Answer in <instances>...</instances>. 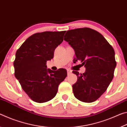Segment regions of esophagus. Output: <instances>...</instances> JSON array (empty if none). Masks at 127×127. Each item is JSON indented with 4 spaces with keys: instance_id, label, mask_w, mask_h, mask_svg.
Instances as JSON below:
<instances>
[{
    "instance_id": "esophagus-1",
    "label": "esophagus",
    "mask_w": 127,
    "mask_h": 127,
    "mask_svg": "<svg viewBox=\"0 0 127 127\" xmlns=\"http://www.w3.org/2000/svg\"><path fill=\"white\" fill-rule=\"evenodd\" d=\"M72 72V71L71 70L67 69V73H68V75H69V74H71Z\"/></svg>"
}]
</instances>
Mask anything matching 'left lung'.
Segmentation results:
<instances>
[{
	"label": "left lung",
	"instance_id": "8db88e82",
	"mask_svg": "<svg viewBox=\"0 0 127 127\" xmlns=\"http://www.w3.org/2000/svg\"><path fill=\"white\" fill-rule=\"evenodd\" d=\"M64 40L74 49L75 61H81L86 72L77 76L72 86L75 97L85 102L97 100L107 90L117 65L114 49L101 34L84 27L68 30Z\"/></svg>",
	"mask_w": 127,
	"mask_h": 127
}]
</instances>
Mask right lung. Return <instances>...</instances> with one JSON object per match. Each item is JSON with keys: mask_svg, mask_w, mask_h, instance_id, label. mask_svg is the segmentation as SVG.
<instances>
[{"mask_svg": "<svg viewBox=\"0 0 127 127\" xmlns=\"http://www.w3.org/2000/svg\"><path fill=\"white\" fill-rule=\"evenodd\" d=\"M65 31H45L33 34L23 43L16 53L14 76L33 101L45 102L55 97L60 83L67 76L65 69L54 71L47 69L48 61L63 41Z\"/></svg>", "mask_w": 127, "mask_h": 127, "instance_id": "right-lung-1", "label": "right lung"}]
</instances>
